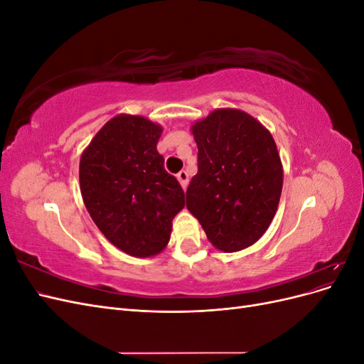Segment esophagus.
<instances>
[{
    "label": "esophagus",
    "mask_w": 364,
    "mask_h": 364,
    "mask_svg": "<svg viewBox=\"0 0 364 364\" xmlns=\"http://www.w3.org/2000/svg\"><path fill=\"white\" fill-rule=\"evenodd\" d=\"M178 181L181 182V185H182V188L185 190L186 186H188V173H186L185 170H181L179 173H178Z\"/></svg>",
    "instance_id": "obj_1"
}]
</instances>
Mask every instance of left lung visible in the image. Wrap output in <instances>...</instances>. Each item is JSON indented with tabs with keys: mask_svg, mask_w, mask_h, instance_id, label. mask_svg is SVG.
<instances>
[{
	"mask_svg": "<svg viewBox=\"0 0 364 364\" xmlns=\"http://www.w3.org/2000/svg\"><path fill=\"white\" fill-rule=\"evenodd\" d=\"M197 174L186 208L208 240L225 252L245 249L266 232L278 209L282 165L270 132L237 109H217L193 126Z\"/></svg>",
	"mask_w": 364,
	"mask_h": 364,
	"instance_id": "8db88e82",
	"label": "left lung"
}]
</instances>
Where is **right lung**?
<instances>
[{
    "label": "right lung",
    "instance_id": "right-lung-1",
    "mask_svg": "<svg viewBox=\"0 0 364 364\" xmlns=\"http://www.w3.org/2000/svg\"><path fill=\"white\" fill-rule=\"evenodd\" d=\"M161 126L118 115L100 129L80 159L87 213L114 246L146 258L167 246L174 215L185 206L178 179L156 149Z\"/></svg>",
    "mask_w": 364,
    "mask_h": 364
}]
</instances>
